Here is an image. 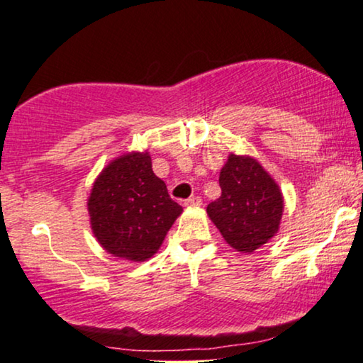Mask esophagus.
<instances>
[{"label":"esophagus","mask_w":363,"mask_h":363,"mask_svg":"<svg viewBox=\"0 0 363 363\" xmlns=\"http://www.w3.org/2000/svg\"><path fill=\"white\" fill-rule=\"evenodd\" d=\"M184 203H186L187 207H199V206H202V199L199 196H192V197L186 199V202Z\"/></svg>","instance_id":"esophagus-1"}]
</instances>
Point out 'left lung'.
<instances>
[{
	"label": "left lung",
	"instance_id": "1",
	"mask_svg": "<svg viewBox=\"0 0 363 363\" xmlns=\"http://www.w3.org/2000/svg\"><path fill=\"white\" fill-rule=\"evenodd\" d=\"M222 196L207 206V213L235 250L252 253L278 232L283 216V196L258 161L248 156H228L222 167Z\"/></svg>",
	"mask_w": 363,
	"mask_h": 363
}]
</instances>
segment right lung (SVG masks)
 Returning <instances> with one entry per match:
<instances>
[{
    "instance_id": "right-lung-1",
    "label": "right lung",
    "mask_w": 363,
    "mask_h": 363,
    "mask_svg": "<svg viewBox=\"0 0 363 363\" xmlns=\"http://www.w3.org/2000/svg\"><path fill=\"white\" fill-rule=\"evenodd\" d=\"M89 212L96 240L115 257L145 262L160 250L182 207L151 169L147 152L115 160L94 184Z\"/></svg>"
}]
</instances>
